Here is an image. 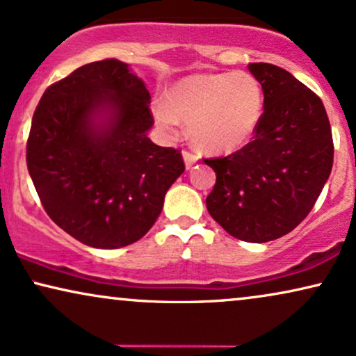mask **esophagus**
<instances>
[{"mask_svg":"<svg viewBox=\"0 0 356 356\" xmlns=\"http://www.w3.org/2000/svg\"><path fill=\"white\" fill-rule=\"evenodd\" d=\"M183 160H184V165H186V168H191L193 165L197 161V156L195 154H191V152H183Z\"/></svg>","mask_w":356,"mask_h":356,"instance_id":"34e87169","label":"esophagus"}]
</instances>
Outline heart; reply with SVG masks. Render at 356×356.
<instances>
[{"label": "heart", "mask_w": 356, "mask_h": 356, "mask_svg": "<svg viewBox=\"0 0 356 356\" xmlns=\"http://www.w3.org/2000/svg\"><path fill=\"white\" fill-rule=\"evenodd\" d=\"M265 96L247 72L196 73L170 88L167 104L155 103L154 118L173 132L189 124V138L206 154H234L252 140L261 122Z\"/></svg>", "instance_id": "b5f03b06"}]
</instances>
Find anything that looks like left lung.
I'll return each mask as SVG.
<instances>
[{"label": "left lung", "instance_id": "1", "mask_svg": "<svg viewBox=\"0 0 356 356\" xmlns=\"http://www.w3.org/2000/svg\"><path fill=\"white\" fill-rule=\"evenodd\" d=\"M248 70L263 88L261 122L243 149L204 160L216 172L206 206L232 237L263 243L311 212L330 177L334 142L324 104L306 85L271 63Z\"/></svg>", "mask_w": 356, "mask_h": 356}]
</instances>
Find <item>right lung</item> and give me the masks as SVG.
<instances>
[{
    "label": "right lung",
    "mask_w": 356,
    "mask_h": 356,
    "mask_svg": "<svg viewBox=\"0 0 356 356\" xmlns=\"http://www.w3.org/2000/svg\"><path fill=\"white\" fill-rule=\"evenodd\" d=\"M150 93L127 63H86L50 85L27 138V170L45 212L95 248H121L149 232L183 156L147 137Z\"/></svg>",
    "instance_id": "obj_1"
}]
</instances>
